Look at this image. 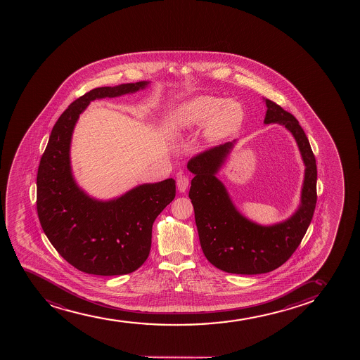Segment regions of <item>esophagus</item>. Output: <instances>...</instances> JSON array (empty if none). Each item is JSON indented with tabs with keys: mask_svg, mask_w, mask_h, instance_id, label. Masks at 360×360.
I'll return each instance as SVG.
<instances>
[{
	"mask_svg": "<svg viewBox=\"0 0 360 360\" xmlns=\"http://www.w3.org/2000/svg\"><path fill=\"white\" fill-rule=\"evenodd\" d=\"M188 184H190V179L185 176V175H180L178 180H176V186H178V190L180 191V192H182V193H184V192H186Z\"/></svg>",
	"mask_w": 360,
	"mask_h": 360,
	"instance_id": "1",
	"label": "esophagus"
}]
</instances>
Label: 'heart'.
Masks as SVG:
<instances>
[{
	"label": "heart",
	"instance_id": "obj_1",
	"mask_svg": "<svg viewBox=\"0 0 360 360\" xmlns=\"http://www.w3.org/2000/svg\"><path fill=\"white\" fill-rule=\"evenodd\" d=\"M244 119L241 104L233 99L221 101L211 96H197L180 104L169 117L170 129L185 132L207 122V141L224 139L239 129Z\"/></svg>",
	"mask_w": 360,
	"mask_h": 360
}]
</instances>
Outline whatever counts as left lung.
I'll list each match as a JSON object with an SVG mask.
<instances>
[{"label": "left lung", "mask_w": 360, "mask_h": 360, "mask_svg": "<svg viewBox=\"0 0 360 360\" xmlns=\"http://www.w3.org/2000/svg\"><path fill=\"white\" fill-rule=\"evenodd\" d=\"M264 124H280L293 134L305 165L300 207L290 219L261 226L236 210L224 184L216 178L236 141L195 155L187 163L195 178L191 202L202 253L211 264L226 273L257 275L269 273L290 259L302 243L317 202V165L304 129L290 112L265 99Z\"/></svg>", "instance_id": "left-lung-1"}]
</instances>
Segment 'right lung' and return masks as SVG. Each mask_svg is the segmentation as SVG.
<instances>
[{"label":"right lung","instance_id":"1","mask_svg":"<svg viewBox=\"0 0 360 360\" xmlns=\"http://www.w3.org/2000/svg\"><path fill=\"white\" fill-rule=\"evenodd\" d=\"M149 82L97 87L75 99L56 121L37 173V212L56 251L83 273L124 275L149 257L155 219L175 198V180L144 184L119 198H90L70 169L72 133L79 115L94 99L132 94Z\"/></svg>","mask_w":360,"mask_h":360}]
</instances>
